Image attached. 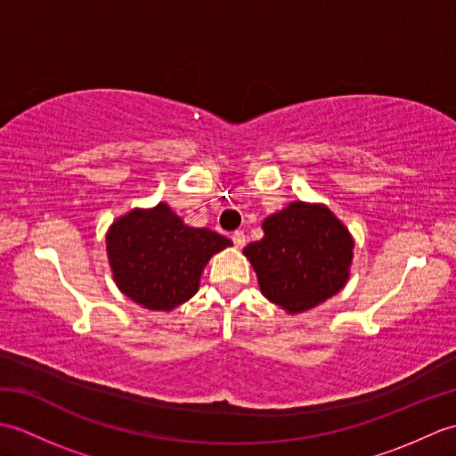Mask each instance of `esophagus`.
<instances>
[{
  "label": "esophagus",
  "mask_w": 456,
  "mask_h": 456,
  "mask_svg": "<svg viewBox=\"0 0 456 456\" xmlns=\"http://www.w3.org/2000/svg\"><path fill=\"white\" fill-rule=\"evenodd\" d=\"M231 239H233V243H235V247L237 248H240V247H245V233H243V231H235V233L233 235H231Z\"/></svg>",
  "instance_id": "1"
}]
</instances>
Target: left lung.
Listing matches in <instances>:
<instances>
[{"label":"left lung","instance_id":"1","mask_svg":"<svg viewBox=\"0 0 456 456\" xmlns=\"http://www.w3.org/2000/svg\"><path fill=\"white\" fill-rule=\"evenodd\" d=\"M265 237L245 247L260 292L288 314H304L341 292L354 240L322 203L292 201L263 223Z\"/></svg>","mask_w":456,"mask_h":456}]
</instances>
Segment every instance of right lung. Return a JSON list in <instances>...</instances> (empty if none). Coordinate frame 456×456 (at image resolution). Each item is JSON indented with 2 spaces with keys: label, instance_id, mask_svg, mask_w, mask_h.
<instances>
[{
  "label": "right lung",
  "instance_id": "obj_1",
  "mask_svg": "<svg viewBox=\"0 0 456 456\" xmlns=\"http://www.w3.org/2000/svg\"><path fill=\"white\" fill-rule=\"evenodd\" d=\"M105 245L121 292L152 312H170L198 292L209 258L233 243L216 231L186 225L159 203L113 221Z\"/></svg>",
  "mask_w": 456,
  "mask_h": 456
}]
</instances>
